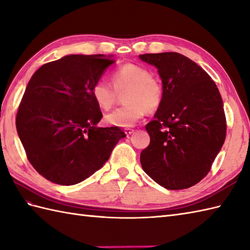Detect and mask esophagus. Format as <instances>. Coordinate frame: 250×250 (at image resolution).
<instances>
[{"label": "esophagus", "instance_id": "esophagus-1", "mask_svg": "<svg viewBox=\"0 0 250 250\" xmlns=\"http://www.w3.org/2000/svg\"><path fill=\"white\" fill-rule=\"evenodd\" d=\"M124 131H125V134H126V135H131L132 132H134L135 130L132 129V128H125V130H124Z\"/></svg>", "mask_w": 250, "mask_h": 250}]
</instances>
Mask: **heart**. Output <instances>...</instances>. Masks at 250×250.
I'll list each match as a JSON object with an SVG mask.
<instances>
[{
	"instance_id": "b5f03b06",
	"label": "heart",
	"mask_w": 250,
	"mask_h": 250,
	"mask_svg": "<svg viewBox=\"0 0 250 250\" xmlns=\"http://www.w3.org/2000/svg\"><path fill=\"white\" fill-rule=\"evenodd\" d=\"M113 87L104 80H97L92 87L93 99L97 106L109 110L118 98V93L125 92L122 107L116 108L104 116L106 123L127 128L134 126L142 119L146 110L149 112L157 110L164 101V86L151 71L143 66L126 63L111 74Z\"/></svg>"
}]
</instances>
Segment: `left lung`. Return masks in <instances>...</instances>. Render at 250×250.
<instances>
[{
  "instance_id": "8db88e82",
  "label": "left lung",
  "mask_w": 250,
  "mask_h": 250,
  "mask_svg": "<svg viewBox=\"0 0 250 250\" xmlns=\"http://www.w3.org/2000/svg\"><path fill=\"white\" fill-rule=\"evenodd\" d=\"M139 58L157 67L165 92L146 126L151 140L140 155L142 169L167 189L189 188L208 175L226 139L220 93L207 71L181 53Z\"/></svg>"
}]
</instances>
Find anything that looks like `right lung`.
Listing matches in <instances>:
<instances>
[{"mask_svg":"<svg viewBox=\"0 0 250 250\" xmlns=\"http://www.w3.org/2000/svg\"><path fill=\"white\" fill-rule=\"evenodd\" d=\"M114 60L70 54L43 64L32 76L16 116L26 157L38 173L59 185H75L101 169L120 127H97L103 113L92 87Z\"/></svg>","mask_w":250,"mask_h":250,"instance_id":"right-lung-1","label":"right lung"}]
</instances>
